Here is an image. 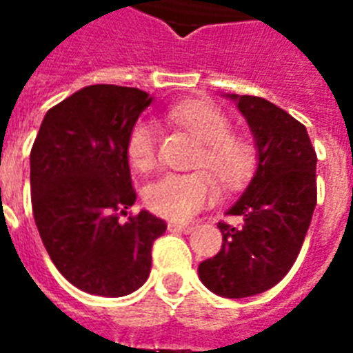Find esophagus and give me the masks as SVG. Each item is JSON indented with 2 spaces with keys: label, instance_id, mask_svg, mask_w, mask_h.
I'll return each mask as SVG.
<instances>
[{
  "label": "esophagus",
  "instance_id": "obj_1",
  "mask_svg": "<svg viewBox=\"0 0 353 353\" xmlns=\"http://www.w3.org/2000/svg\"><path fill=\"white\" fill-rule=\"evenodd\" d=\"M170 232H183V234H189L194 230L192 225H187V223H168Z\"/></svg>",
  "mask_w": 353,
  "mask_h": 353
}]
</instances>
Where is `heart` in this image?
Listing matches in <instances>:
<instances>
[{
	"instance_id": "obj_1",
	"label": "heart",
	"mask_w": 353,
	"mask_h": 353,
	"mask_svg": "<svg viewBox=\"0 0 353 353\" xmlns=\"http://www.w3.org/2000/svg\"><path fill=\"white\" fill-rule=\"evenodd\" d=\"M170 119L199 139L200 151L194 166L206 168L227 191H234L253 176L257 154L242 136L230 134L229 117L206 101H181L168 111ZM157 128L141 119L132 126L126 139V154L136 170L145 172L154 164ZM215 183L206 172L164 174L147 185V208L172 221H185L214 199Z\"/></svg>"
}]
</instances>
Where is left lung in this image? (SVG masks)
<instances>
[{"label": "left lung", "mask_w": 353, "mask_h": 353, "mask_svg": "<svg viewBox=\"0 0 353 353\" xmlns=\"http://www.w3.org/2000/svg\"><path fill=\"white\" fill-rule=\"evenodd\" d=\"M252 128L257 170L227 215L236 227L217 223L223 245L199 265V278L227 299L259 295L274 288L299 257L318 200L316 151L296 119L259 96L229 94Z\"/></svg>", "instance_id": "8db88e82"}]
</instances>
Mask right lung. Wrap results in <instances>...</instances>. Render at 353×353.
<instances>
[{"label": "right lung", "instance_id": "1", "mask_svg": "<svg viewBox=\"0 0 353 353\" xmlns=\"http://www.w3.org/2000/svg\"><path fill=\"white\" fill-rule=\"evenodd\" d=\"M151 96L90 85L47 111L30 153L32 208L58 272L90 295L124 296L151 272L166 223L136 202L126 139Z\"/></svg>", "mask_w": 353, "mask_h": 353}]
</instances>
